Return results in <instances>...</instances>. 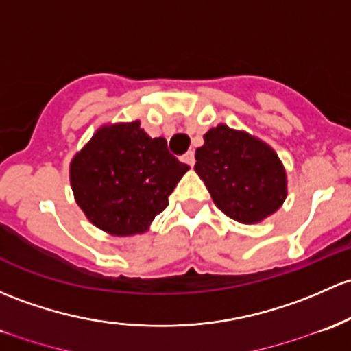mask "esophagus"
<instances>
[{
  "label": "esophagus",
  "mask_w": 351,
  "mask_h": 351,
  "mask_svg": "<svg viewBox=\"0 0 351 351\" xmlns=\"http://www.w3.org/2000/svg\"><path fill=\"white\" fill-rule=\"evenodd\" d=\"M183 161H185L186 165L193 166L195 165V153H193V151H188L185 156H183Z\"/></svg>",
  "instance_id": "1"
}]
</instances>
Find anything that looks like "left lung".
Wrapping results in <instances>:
<instances>
[{
  "instance_id": "left-lung-1",
  "label": "left lung",
  "mask_w": 351,
  "mask_h": 351,
  "mask_svg": "<svg viewBox=\"0 0 351 351\" xmlns=\"http://www.w3.org/2000/svg\"><path fill=\"white\" fill-rule=\"evenodd\" d=\"M195 153V171L213 204L241 223H257L286 200V169L271 146L225 124L204 136Z\"/></svg>"
}]
</instances>
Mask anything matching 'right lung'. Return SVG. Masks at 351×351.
Listing matches in <instances>:
<instances>
[{
  "instance_id": "1",
  "label": "right lung",
  "mask_w": 351,
  "mask_h": 351,
  "mask_svg": "<svg viewBox=\"0 0 351 351\" xmlns=\"http://www.w3.org/2000/svg\"><path fill=\"white\" fill-rule=\"evenodd\" d=\"M139 124L102 126L70 163L77 205L110 235L146 232L190 169L169 153L165 138H149Z\"/></svg>"
}]
</instances>
